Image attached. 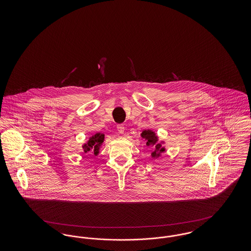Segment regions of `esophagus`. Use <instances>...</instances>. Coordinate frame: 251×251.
I'll list each match as a JSON object with an SVG mask.
<instances>
[{"instance_id":"34e87169","label":"esophagus","mask_w":251,"mask_h":251,"mask_svg":"<svg viewBox=\"0 0 251 251\" xmlns=\"http://www.w3.org/2000/svg\"><path fill=\"white\" fill-rule=\"evenodd\" d=\"M118 131H119L120 133H124V131H125V127H124V125H122V124L118 125Z\"/></svg>"}]
</instances>
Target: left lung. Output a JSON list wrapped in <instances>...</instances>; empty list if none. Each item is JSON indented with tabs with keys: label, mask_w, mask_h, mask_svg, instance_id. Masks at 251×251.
Segmentation results:
<instances>
[{
	"label": "left lung",
	"mask_w": 251,
	"mask_h": 251,
	"mask_svg": "<svg viewBox=\"0 0 251 251\" xmlns=\"http://www.w3.org/2000/svg\"><path fill=\"white\" fill-rule=\"evenodd\" d=\"M141 136L147 140V146L148 147H151L154 146L155 148L152 149V152H151V157L152 158H157L160 156L161 152H164L166 150L165 148L162 147L161 143H158V137L155 134L154 131H151V130H145L143 132L141 133Z\"/></svg>",
	"instance_id": "left-lung-1"
}]
</instances>
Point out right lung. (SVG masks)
I'll return each instance as SVG.
<instances>
[{
	"instance_id": "obj_1",
	"label": "right lung",
	"mask_w": 251,
	"mask_h": 251,
	"mask_svg": "<svg viewBox=\"0 0 251 251\" xmlns=\"http://www.w3.org/2000/svg\"><path fill=\"white\" fill-rule=\"evenodd\" d=\"M104 140V134L100 133V132H97L94 135H92L89 140L87 141V143L84 144L83 146L84 153H88V152H94V154L97 155L99 153L100 148L101 147V145L103 143Z\"/></svg>"
}]
</instances>
